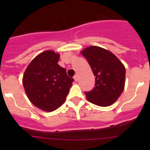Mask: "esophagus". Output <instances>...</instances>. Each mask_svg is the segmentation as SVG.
<instances>
[{"label":"esophagus","instance_id":"1","mask_svg":"<svg viewBox=\"0 0 150 150\" xmlns=\"http://www.w3.org/2000/svg\"><path fill=\"white\" fill-rule=\"evenodd\" d=\"M74 80H75V82H77V80H78V75H75V76H74Z\"/></svg>","mask_w":150,"mask_h":150}]
</instances>
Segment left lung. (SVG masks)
Segmentation results:
<instances>
[{
    "mask_svg": "<svg viewBox=\"0 0 150 150\" xmlns=\"http://www.w3.org/2000/svg\"><path fill=\"white\" fill-rule=\"evenodd\" d=\"M95 76V86L85 92L87 100L95 105H112L122 93L125 83V68L117 57L109 50L96 46L81 51Z\"/></svg>",
    "mask_w": 150,
    "mask_h": 150,
    "instance_id": "8db88e82",
    "label": "left lung"
}]
</instances>
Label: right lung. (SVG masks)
<instances>
[{"instance_id":"add662e5","label":"right lung","mask_w":150,"mask_h":150,"mask_svg":"<svg viewBox=\"0 0 150 150\" xmlns=\"http://www.w3.org/2000/svg\"><path fill=\"white\" fill-rule=\"evenodd\" d=\"M60 54L46 50L30 62L23 74L22 84L27 97L35 107L52 112L64 103L74 79L59 65Z\"/></svg>"}]
</instances>
